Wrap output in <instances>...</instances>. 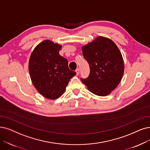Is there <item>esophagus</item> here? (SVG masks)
Instances as JSON below:
<instances>
[{
  "label": "esophagus",
  "instance_id": "esophagus-1",
  "mask_svg": "<svg viewBox=\"0 0 150 150\" xmlns=\"http://www.w3.org/2000/svg\"><path fill=\"white\" fill-rule=\"evenodd\" d=\"M76 74H77V75H79V73H80L79 69V68H77L76 70Z\"/></svg>",
  "mask_w": 150,
  "mask_h": 150
}]
</instances>
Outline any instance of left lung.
I'll return each mask as SVG.
<instances>
[{
  "label": "left lung",
  "instance_id": "left-lung-1",
  "mask_svg": "<svg viewBox=\"0 0 150 150\" xmlns=\"http://www.w3.org/2000/svg\"><path fill=\"white\" fill-rule=\"evenodd\" d=\"M83 58L88 62L90 74L82 82L92 93L106 96L120 83L124 64L120 50L111 39L102 36L82 47Z\"/></svg>",
  "mask_w": 150,
  "mask_h": 150
}]
</instances>
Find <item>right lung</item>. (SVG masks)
<instances>
[{
	"label": "right lung",
	"mask_w": 150,
	"mask_h": 150,
	"mask_svg": "<svg viewBox=\"0 0 150 150\" xmlns=\"http://www.w3.org/2000/svg\"><path fill=\"white\" fill-rule=\"evenodd\" d=\"M62 45L45 40L33 51L29 71L33 85L43 97L54 100L64 92L69 80L76 74L68 67L67 59L59 55Z\"/></svg>",
	"instance_id": "right-lung-1"
}]
</instances>
